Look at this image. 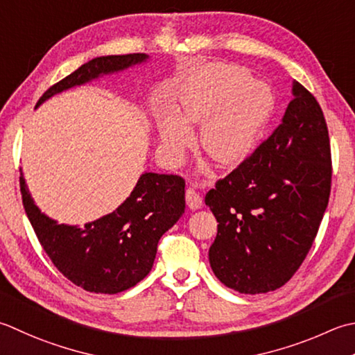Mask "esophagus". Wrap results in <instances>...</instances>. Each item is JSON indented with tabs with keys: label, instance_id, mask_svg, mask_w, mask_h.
Wrapping results in <instances>:
<instances>
[{
	"label": "esophagus",
	"instance_id": "1",
	"mask_svg": "<svg viewBox=\"0 0 355 355\" xmlns=\"http://www.w3.org/2000/svg\"><path fill=\"white\" fill-rule=\"evenodd\" d=\"M186 205L192 211L200 209V207L203 206V198H201L196 191L191 189V187H189V189L186 191Z\"/></svg>",
	"mask_w": 355,
	"mask_h": 355
}]
</instances>
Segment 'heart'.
I'll return each instance as SVG.
<instances>
[{
	"mask_svg": "<svg viewBox=\"0 0 355 355\" xmlns=\"http://www.w3.org/2000/svg\"><path fill=\"white\" fill-rule=\"evenodd\" d=\"M268 83L249 80L245 67L214 62L191 75L178 89V115L159 121V149L178 159L192 141L187 124H200L201 148L221 166H237L259 143L274 112Z\"/></svg>",
	"mask_w": 355,
	"mask_h": 355,
	"instance_id": "obj_1",
	"label": "heart"
}]
</instances>
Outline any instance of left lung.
Masks as SVG:
<instances>
[{
    "mask_svg": "<svg viewBox=\"0 0 355 355\" xmlns=\"http://www.w3.org/2000/svg\"><path fill=\"white\" fill-rule=\"evenodd\" d=\"M272 135L205 203L218 221L217 279L240 294L282 288L306 259L331 193V146L320 104L300 83Z\"/></svg>",
    "mask_w": 355,
    "mask_h": 355,
    "instance_id": "1",
    "label": "left lung"
}]
</instances>
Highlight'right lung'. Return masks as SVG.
Returning a JSON list of instances; mask_svg holds the SVG:
<instances>
[{
    "label": "right lung",
    "mask_w": 355,
    "mask_h": 355,
    "mask_svg": "<svg viewBox=\"0 0 355 355\" xmlns=\"http://www.w3.org/2000/svg\"><path fill=\"white\" fill-rule=\"evenodd\" d=\"M146 53L107 55L87 61L49 87L37 106L62 90L141 64ZM23 205L41 246L60 272L89 293H123L150 272L162 235L184 214V180L144 172L130 196L112 214L83 227L60 225L38 209L19 177Z\"/></svg>",
    "instance_id": "obj_1"
}]
</instances>
